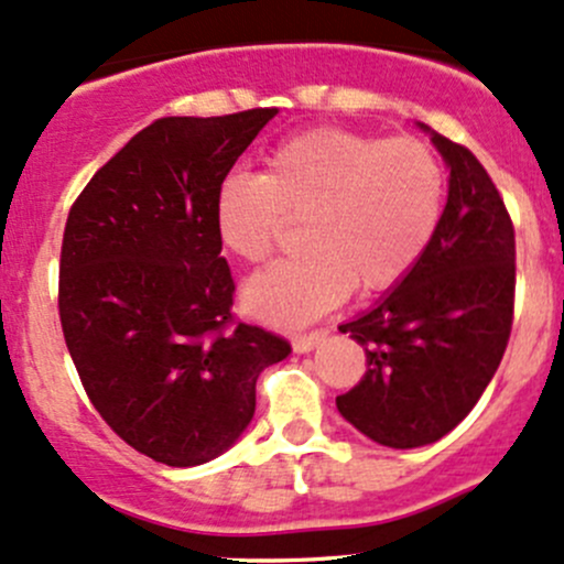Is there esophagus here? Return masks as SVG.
I'll return each instance as SVG.
<instances>
[{
	"mask_svg": "<svg viewBox=\"0 0 564 564\" xmlns=\"http://www.w3.org/2000/svg\"><path fill=\"white\" fill-rule=\"evenodd\" d=\"M325 336H328V333H325V330H312V333H304V336H295L293 338V349L299 355L312 352V349H317L319 344L325 341Z\"/></svg>",
	"mask_w": 564,
	"mask_h": 564,
	"instance_id": "esophagus-1",
	"label": "esophagus"
}]
</instances>
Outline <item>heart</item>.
<instances>
[{"mask_svg": "<svg viewBox=\"0 0 564 564\" xmlns=\"http://www.w3.org/2000/svg\"><path fill=\"white\" fill-rule=\"evenodd\" d=\"M446 174L430 144L314 129L265 155L260 177L231 172L215 193V228L241 263H265L290 223L304 258L252 276V317L295 328L352 293L395 288L420 263L444 215Z\"/></svg>", "mask_w": 564, "mask_h": 564, "instance_id": "b5f03b06", "label": "heart"}]
</instances>
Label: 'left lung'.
I'll return each mask as SVG.
<instances>
[{
	"label": "left lung",
	"instance_id": "obj_1",
	"mask_svg": "<svg viewBox=\"0 0 564 564\" xmlns=\"http://www.w3.org/2000/svg\"><path fill=\"white\" fill-rule=\"evenodd\" d=\"M430 139L449 166L438 231L377 306L338 325L366 349L368 362L352 390L336 398L338 411L390 449L433 444L470 414L513 325L511 215L468 148L435 131Z\"/></svg>",
	"mask_w": 564,
	"mask_h": 564
}]
</instances>
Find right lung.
<instances>
[{
	"instance_id": "add662e5",
	"label": "right lung",
	"mask_w": 564,
	"mask_h": 564,
	"mask_svg": "<svg viewBox=\"0 0 564 564\" xmlns=\"http://www.w3.org/2000/svg\"><path fill=\"white\" fill-rule=\"evenodd\" d=\"M274 107L161 118L129 139L72 204L58 314L90 403L150 459L191 468L236 444L260 371L290 344L234 323L215 193Z\"/></svg>"
}]
</instances>
